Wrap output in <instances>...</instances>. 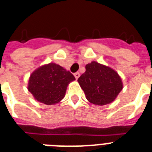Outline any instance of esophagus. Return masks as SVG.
I'll return each mask as SVG.
<instances>
[{"label":"esophagus","instance_id":"obj_1","mask_svg":"<svg viewBox=\"0 0 152 152\" xmlns=\"http://www.w3.org/2000/svg\"><path fill=\"white\" fill-rule=\"evenodd\" d=\"M74 76H75V78L77 80V79L80 77V73H79V72H75V73H74Z\"/></svg>","mask_w":152,"mask_h":152}]
</instances>
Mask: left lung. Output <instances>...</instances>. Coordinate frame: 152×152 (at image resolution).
Instances as JSON below:
<instances>
[{
	"instance_id": "8db88e82",
	"label": "left lung",
	"mask_w": 152,
	"mask_h": 152,
	"mask_svg": "<svg viewBox=\"0 0 152 152\" xmlns=\"http://www.w3.org/2000/svg\"><path fill=\"white\" fill-rule=\"evenodd\" d=\"M86 71L78 79L86 98L91 103L104 106L110 103L123 85L121 79L114 70L92 61L85 66Z\"/></svg>"
}]
</instances>
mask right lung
<instances>
[{
	"mask_svg": "<svg viewBox=\"0 0 152 152\" xmlns=\"http://www.w3.org/2000/svg\"><path fill=\"white\" fill-rule=\"evenodd\" d=\"M74 80L70 72L50 63L40 67L31 75L28 91L40 102L53 105L64 99L67 86Z\"/></svg>",
	"mask_w": 152,
	"mask_h": 152,
	"instance_id": "add662e5",
	"label": "right lung"
}]
</instances>
